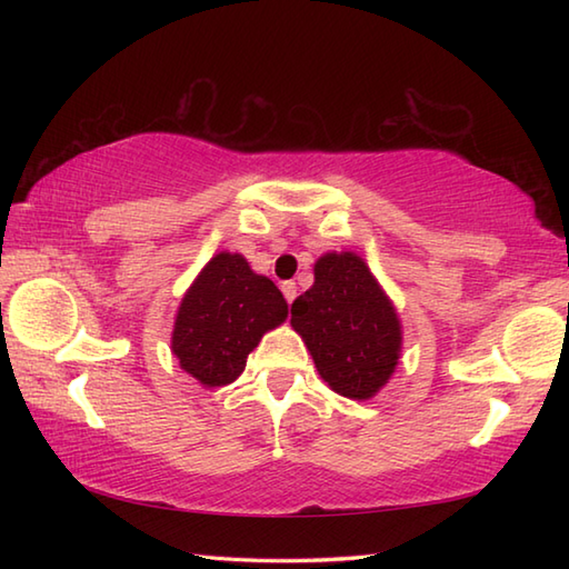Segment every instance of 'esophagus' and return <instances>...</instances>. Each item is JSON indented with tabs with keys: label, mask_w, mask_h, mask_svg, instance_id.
<instances>
[{
	"label": "esophagus",
	"mask_w": 569,
	"mask_h": 569,
	"mask_svg": "<svg viewBox=\"0 0 569 569\" xmlns=\"http://www.w3.org/2000/svg\"><path fill=\"white\" fill-rule=\"evenodd\" d=\"M281 291H283L288 303H293V298H296V293H298V286H296V281H283V283H281Z\"/></svg>",
	"instance_id": "obj_1"
}]
</instances>
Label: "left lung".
Returning a JSON list of instances; mask_svg holds the SVG:
<instances>
[{
    "instance_id": "obj_1",
    "label": "left lung",
    "mask_w": 569,
    "mask_h": 569,
    "mask_svg": "<svg viewBox=\"0 0 569 569\" xmlns=\"http://www.w3.org/2000/svg\"><path fill=\"white\" fill-rule=\"evenodd\" d=\"M291 325L320 377L355 401L377 393L398 365L401 325L357 253H325L316 263V283L293 300Z\"/></svg>"
}]
</instances>
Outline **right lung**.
Here are the masks:
<instances>
[{
	"label": "right lung",
	"mask_w": 569,
	"mask_h": 569,
	"mask_svg": "<svg viewBox=\"0 0 569 569\" xmlns=\"http://www.w3.org/2000/svg\"><path fill=\"white\" fill-rule=\"evenodd\" d=\"M288 306L271 278L253 273L241 253H217L178 308L173 355L202 386L232 383L263 332L278 328Z\"/></svg>",
	"instance_id": "1"
}]
</instances>
